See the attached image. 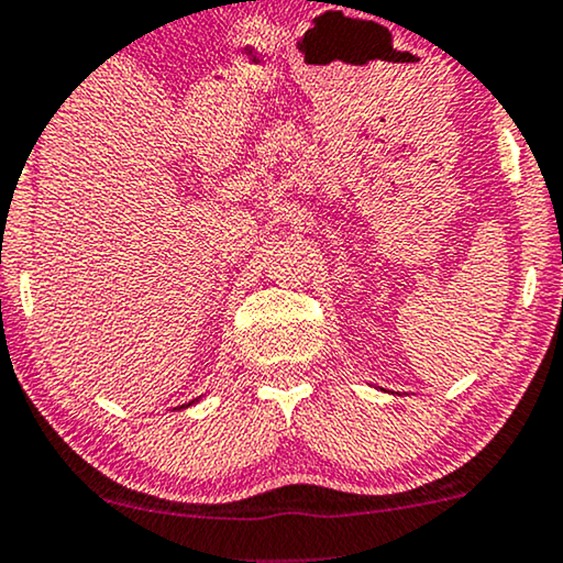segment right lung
<instances>
[{
  "label": "right lung",
  "instance_id": "obj_1",
  "mask_svg": "<svg viewBox=\"0 0 563 563\" xmlns=\"http://www.w3.org/2000/svg\"><path fill=\"white\" fill-rule=\"evenodd\" d=\"M188 406H194V400H191V402H186V406H180V408H188Z\"/></svg>",
  "mask_w": 563,
  "mask_h": 563
}]
</instances>
